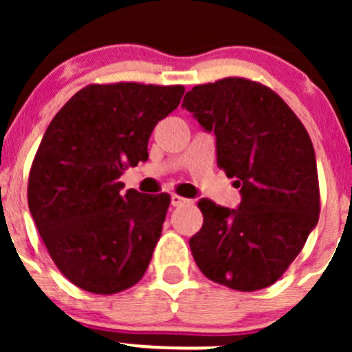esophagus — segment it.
Segmentation results:
<instances>
[{
	"label": "esophagus",
	"instance_id": "34e87169",
	"mask_svg": "<svg viewBox=\"0 0 352 352\" xmlns=\"http://www.w3.org/2000/svg\"><path fill=\"white\" fill-rule=\"evenodd\" d=\"M189 199H186V197H182V196H179V194H172V206H177V208H179V206H184V204H189Z\"/></svg>",
	"mask_w": 352,
	"mask_h": 352
}]
</instances>
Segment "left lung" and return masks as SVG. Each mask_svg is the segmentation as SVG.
Wrapping results in <instances>:
<instances>
[{
  "instance_id": "left-lung-1",
  "label": "left lung",
  "mask_w": 352,
  "mask_h": 352,
  "mask_svg": "<svg viewBox=\"0 0 352 352\" xmlns=\"http://www.w3.org/2000/svg\"><path fill=\"white\" fill-rule=\"evenodd\" d=\"M214 131L218 166L236 179L239 209L201 199L202 228L189 240L202 274L236 291L274 285L318 223L314 144L289 105L265 85L240 76L196 85L184 97Z\"/></svg>"
}]
</instances>
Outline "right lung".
<instances>
[{
  "instance_id": "right-lung-1",
  "label": "right lung",
  "mask_w": 352,
  "mask_h": 352,
  "mask_svg": "<svg viewBox=\"0 0 352 352\" xmlns=\"http://www.w3.org/2000/svg\"><path fill=\"white\" fill-rule=\"evenodd\" d=\"M182 85L119 81L73 95L44 133L28 175V208L56 267L74 286L116 294L146 272L170 196L119 182L148 160L158 120L180 104Z\"/></svg>"
}]
</instances>
